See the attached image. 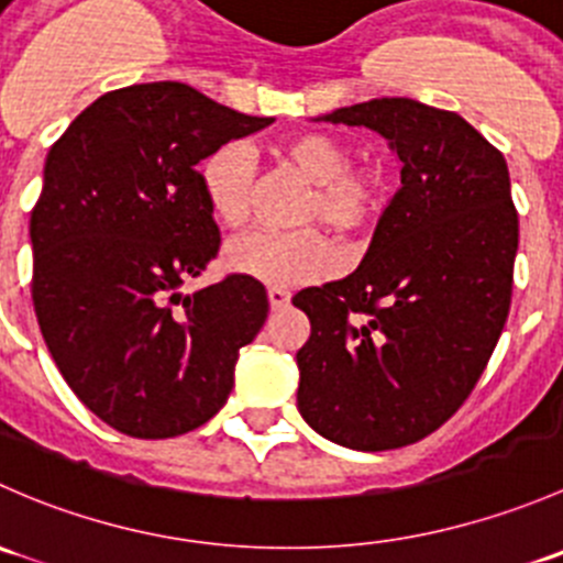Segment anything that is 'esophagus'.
Wrapping results in <instances>:
<instances>
[{
	"label": "esophagus",
	"instance_id": "34e87169",
	"mask_svg": "<svg viewBox=\"0 0 563 563\" xmlns=\"http://www.w3.org/2000/svg\"><path fill=\"white\" fill-rule=\"evenodd\" d=\"M266 297H269V308L272 310H283V308H288V302H291V294H288L286 288L272 286L269 291H266Z\"/></svg>",
	"mask_w": 563,
	"mask_h": 563
}]
</instances>
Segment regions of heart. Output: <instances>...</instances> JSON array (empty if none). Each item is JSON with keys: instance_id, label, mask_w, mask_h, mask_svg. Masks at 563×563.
<instances>
[{"instance_id": "obj_1", "label": "heart", "mask_w": 563, "mask_h": 563, "mask_svg": "<svg viewBox=\"0 0 563 563\" xmlns=\"http://www.w3.org/2000/svg\"><path fill=\"white\" fill-rule=\"evenodd\" d=\"M275 157L313 185L305 220H318L340 236H354L387 207V179L376 166H354V150L327 130L297 133L275 146ZM201 190L214 218L240 229L250 214L253 157L247 146L223 144L203 161ZM225 266L264 286L291 288L313 283L334 266V250L318 231L272 234L255 231L225 247Z\"/></svg>"}]
</instances>
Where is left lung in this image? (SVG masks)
<instances>
[{"instance_id":"8db88e82","label":"left lung","mask_w":563,"mask_h":563,"mask_svg":"<svg viewBox=\"0 0 563 563\" xmlns=\"http://www.w3.org/2000/svg\"><path fill=\"white\" fill-rule=\"evenodd\" d=\"M316 122L371 128L402 163L362 264L297 308V406L323 439L360 452L408 446L463 406L512 302L518 212L509 168L463 117L376 98Z\"/></svg>"}]
</instances>
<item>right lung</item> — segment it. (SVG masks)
Instances as JSON below:
<instances>
[{"instance_id": "add662e5", "label": "right lung", "mask_w": 563, "mask_h": 563, "mask_svg": "<svg viewBox=\"0 0 563 563\" xmlns=\"http://www.w3.org/2000/svg\"><path fill=\"white\" fill-rule=\"evenodd\" d=\"M272 122L179 81L133 84L84 108L45 157L30 220L40 332L119 433L172 439L229 400L269 302L245 275L181 291L220 245L196 166Z\"/></svg>"}]
</instances>
